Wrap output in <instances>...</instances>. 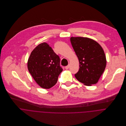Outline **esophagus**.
Returning a JSON list of instances; mask_svg holds the SVG:
<instances>
[{
    "mask_svg": "<svg viewBox=\"0 0 126 126\" xmlns=\"http://www.w3.org/2000/svg\"><path fill=\"white\" fill-rule=\"evenodd\" d=\"M69 65H67V66H66L65 67V68L66 69H69Z\"/></svg>",
    "mask_w": 126,
    "mask_h": 126,
    "instance_id": "esophagus-1",
    "label": "esophagus"
}]
</instances>
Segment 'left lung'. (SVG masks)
<instances>
[{
  "instance_id": "8db88e82",
  "label": "left lung",
  "mask_w": 126,
  "mask_h": 126,
  "mask_svg": "<svg viewBox=\"0 0 126 126\" xmlns=\"http://www.w3.org/2000/svg\"><path fill=\"white\" fill-rule=\"evenodd\" d=\"M70 41L79 63L76 78L86 86L97 83L106 66L103 48L97 42L87 37H72Z\"/></svg>"
}]
</instances>
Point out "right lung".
<instances>
[{
	"label": "right lung",
	"mask_w": 126,
	"mask_h": 126,
	"mask_svg": "<svg viewBox=\"0 0 126 126\" xmlns=\"http://www.w3.org/2000/svg\"><path fill=\"white\" fill-rule=\"evenodd\" d=\"M60 59L46 43L38 45L32 50L28 61L29 71L42 88L49 89L58 81L63 69Z\"/></svg>",
	"instance_id": "add662e5"
}]
</instances>
